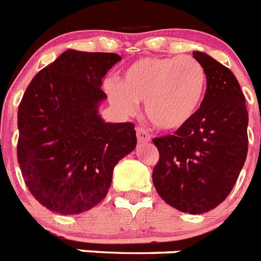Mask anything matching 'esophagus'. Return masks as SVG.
Segmentation results:
<instances>
[{
    "label": "esophagus",
    "mask_w": 261,
    "mask_h": 261,
    "mask_svg": "<svg viewBox=\"0 0 261 261\" xmlns=\"http://www.w3.org/2000/svg\"><path fill=\"white\" fill-rule=\"evenodd\" d=\"M136 133H137V140H139V143H148V141L151 140V135H149V132H148L145 128H143V126H139Z\"/></svg>",
    "instance_id": "1"
}]
</instances>
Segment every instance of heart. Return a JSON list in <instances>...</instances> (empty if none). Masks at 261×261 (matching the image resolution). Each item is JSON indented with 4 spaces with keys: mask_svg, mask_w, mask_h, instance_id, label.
Returning a JSON list of instances; mask_svg holds the SVG:
<instances>
[{
    "mask_svg": "<svg viewBox=\"0 0 261 261\" xmlns=\"http://www.w3.org/2000/svg\"><path fill=\"white\" fill-rule=\"evenodd\" d=\"M206 71L193 56L143 58L125 68L120 82L106 83L110 101L125 113L145 102L156 128H182L197 114L206 90Z\"/></svg>",
    "mask_w": 261,
    "mask_h": 261,
    "instance_id": "1",
    "label": "heart"
}]
</instances>
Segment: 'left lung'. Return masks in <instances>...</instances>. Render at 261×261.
<instances>
[{"label":"left lung","instance_id":"8db88e82","mask_svg":"<svg viewBox=\"0 0 261 261\" xmlns=\"http://www.w3.org/2000/svg\"><path fill=\"white\" fill-rule=\"evenodd\" d=\"M193 56L206 71V93L186 125L153 139L159 151L152 180L166 203L202 214L225 201L248 153V110L236 76L203 52Z\"/></svg>","mask_w":261,"mask_h":261}]
</instances>
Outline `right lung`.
<instances>
[{
  "label": "right lung",
  "instance_id": "obj_1",
  "mask_svg": "<svg viewBox=\"0 0 261 261\" xmlns=\"http://www.w3.org/2000/svg\"><path fill=\"white\" fill-rule=\"evenodd\" d=\"M110 52L67 49L27 87L18 105L17 160L24 182L54 213L79 214L106 197L116 164L136 148L132 122H105L102 78Z\"/></svg>",
  "mask_w": 261,
  "mask_h": 261
}]
</instances>
